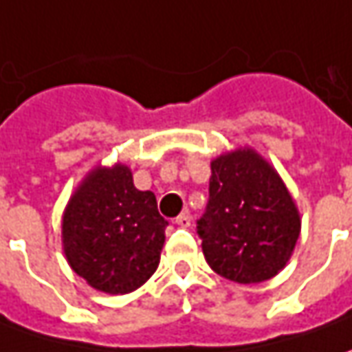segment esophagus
Returning a JSON list of instances; mask_svg holds the SVG:
<instances>
[{
    "mask_svg": "<svg viewBox=\"0 0 352 352\" xmlns=\"http://www.w3.org/2000/svg\"><path fill=\"white\" fill-rule=\"evenodd\" d=\"M176 225L186 229V227H190V225H192V217H190L188 213H180V215L176 217Z\"/></svg>",
    "mask_w": 352,
    "mask_h": 352,
    "instance_id": "34e87169",
    "label": "esophagus"
}]
</instances>
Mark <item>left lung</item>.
<instances>
[{
	"label": "left lung",
	"mask_w": 352,
	"mask_h": 352,
	"mask_svg": "<svg viewBox=\"0 0 352 352\" xmlns=\"http://www.w3.org/2000/svg\"><path fill=\"white\" fill-rule=\"evenodd\" d=\"M302 219L278 172L252 148L211 162L210 199L197 219L204 256L219 276L258 284L290 261Z\"/></svg>",
	"instance_id": "obj_1"
}]
</instances>
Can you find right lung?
Here are the masks:
<instances>
[{
    "label": "right lung",
    "instance_id": "add662e5",
    "mask_svg": "<svg viewBox=\"0 0 352 352\" xmlns=\"http://www.w3.org/2000/svg\"><path fill=\"white\" fill-rule=\"evenodd\" d=\"M166 225L155 194L137 190L125 164L98 166L66 206L62 247L72 270L91 288L129 294L155 274Z\"/></svg>",
    "mask_w": 352,
    "mask_h": 352
}]
</instances>
